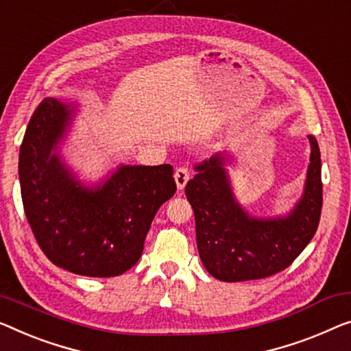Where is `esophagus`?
Instances as JSON below:
<instances>
[{"instance_id": "esophagus-1", "label": "esophagus", "mask_w": 351, "mask_h": 351, "mask_svg": "<svg viewBox=\"0 0 351 351\" xmlns=\"http://www.w3.org/2000/svg\"><path fill=\"white\" fill-rule=\"evenodd\" d=\"M191 180V171L186 169V167H180L175 171V181H176V187L178 191H182L187 184V181Z\"/></svg>"}]
</instances>
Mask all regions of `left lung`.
<instances>
[{"mask_svg": "<svg viewBox=\"0 0 351 351\" xmlns=\"http://www.w3.org/2000/svg\"><path fill=\"white\" fill-rule=\"evenodd\" d=\"M304 191L289 213L274 217L249 214L234 197L227 165L230 153L197 164L186 197L195 214L197 247L202 263L223 282L263 279L285 269L317 232L323 205L320 148L313 135Z\"/></svg>", "mask_w": 351, "mask_h": 351, "instance_id": "left-lung-1", "label": "left lung"}]
</instances>
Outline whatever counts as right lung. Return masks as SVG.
<instances>
[{"label": "right lung", "mask_w": 351, "mask_h": 351, "mask_svg": "<svg viewBox=\"0 0 351 351\" xmlns=\"http://www.w3.org/2000/svg\"><path fill=\"white\" fill-rule=\"evenodd\" d=\"M78 110L42 101L26 128L19 180L26 219L51 263L74 274L113 277L142 257L158 209L176 192L173 167L118 165L86 186L61 156Z\"/></svg>", "instance_id": "1"}]
</instances>
